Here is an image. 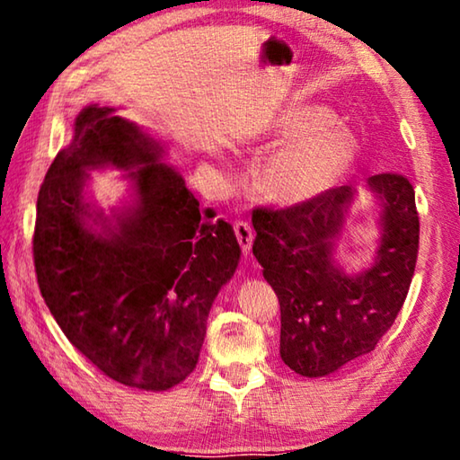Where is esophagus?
Masks as SVG:
<instances>
[{"mask_svg": "<svg viewBox=\"0 0 460 460\" xmlns=\"http://www.w3.org/2000/svg\"><path fill=\"white\" fill-rule=\"evenodd\" d=\"M233 231H235V237L239 241L241 252L247 253L249 249H252V243H253V231H252V227H249V225L243 223V221H235V223H233Z\"/></svg>", "mask_w": 460, "mask_h": 460, "instance_id": "esophagus-1", "label": "esophagus"}]
</instances>
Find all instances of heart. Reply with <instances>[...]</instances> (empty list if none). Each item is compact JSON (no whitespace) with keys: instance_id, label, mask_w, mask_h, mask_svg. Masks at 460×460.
I'll return each instance as SVG.
<instances>
[{"instance_id":"heart-1","label":"heart","mask_w":460,"mask_h":460,"mask_svg":"<svg viewBox=\"0 0 460 460\" xmlns=\"http://www.w3.org/2000/svg\"><path fill=\"white\" fill-rule=\"evenodd\" d=\"M276 150L255 174V192L278 207H305L323 199L349 174L357 158L351 131L334 123L331 109L296 103L271 123L258 150Z\"/></svg>"}]
</instances>
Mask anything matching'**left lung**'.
<instances>
[{
	"instance_id": "obj_1",
	"label": "left lung",
	"mask_w": 460,
	"mask_h": 460,
	"mask_svg": "<svg viewBox=\"0 0 460 460\" xmlns=\"http://www.w3.org/2000/svg\"><path fill=\"white\" fill-rule=\"evenodd\" d=\"M367 186L381 200L376 263L349 276L334 243L355 190L332 189L305 207L255 208L253 255L279 300V357L305 377H323L371 353L406 300L418 258L414 189L402 174H376Z\"/></svg>"
}]
</instances>
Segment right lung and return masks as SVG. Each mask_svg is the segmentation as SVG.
Here are the masks:
<instances>
[{
  "instance_id": "obj_1",
  "label": "right lung",
  "mask_w": 460,
  "mask_h": 460,
  "mask_svg": "<svg viewBox=\"0 0 460 460\" xmlns=\"http://www.w3.org/2000/svg\"><path fill=\"white\" fill-rule=\"evenodd\" d=\"M162 158L164 146L115 109L84 107L38 192L32 241L38 286L66 339L103 376L147 392L197 367L213 300L241 255L231 225L200 213ZM105 165L137 168V202L115 222L84 200L86 172Z\"/></svg>"
}]
</instances>
